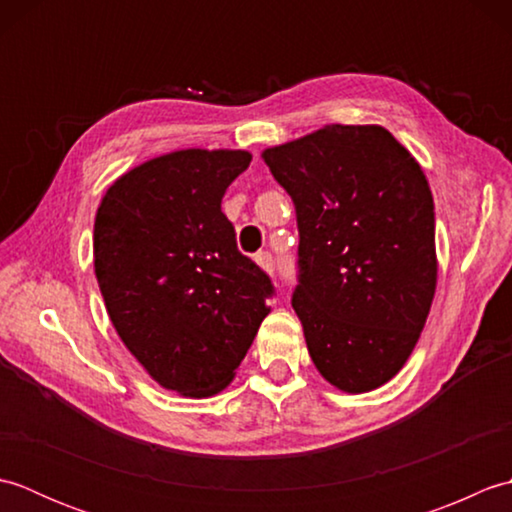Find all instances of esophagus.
Segmentation results:
<instances>
[{
	"label": "esophagus",
	"instance_id": "esophagus-1",
	"mask_svg": "<svg viewBox=\"0 0 512 512\" xmlns=\"http://www.w3.org/2000/svg\"><path fill=\"white\" fill-rule=\"evenodd\" d=\"M255 262L262 266L266 273H275V259H273V255L266 253V250H264V253H257L255 255Z\"/></svg>",
	"mask_w": 512,
	"mask_h": 512
}]
</instances>
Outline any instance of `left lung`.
I'll return each instance as SVG.
<instances>
[{"label": "left lung", "instance_id": "left-lung-1", "mask_svg": "<svg viewBox=\"0 0 512 512\" xmlns=\"http://www.w3.org/2000/svg\"><path fill=\"white\" fill-rule=\"evenodd\" d=\"M262 156L297 211L292 308L314 365L350 394L385 385L416 347L436 292L427 178L378 125H328Z\"/></svg>", "mask_w": 512, "mask_h": 512}]
</instances>
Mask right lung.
Here are the masks:
<instances>
[{
	"label": "right lung",
	"mask_w": 512,
	"mask_h": 512,
	"mask_svg": "<svg viewBox=\"0 0 512 512\" xmlns=\"http://www.w3.org/2000/svg\"><path fill=\"white\" fill-rule=\"evenodd\" d=\"M248 165V151H173L118 178L96 211L107 314L149 376L182 396L231 383L275 295L222 213L224 191Z\"/></svg>",
	"instance_id": "1"
}]
</instances>
